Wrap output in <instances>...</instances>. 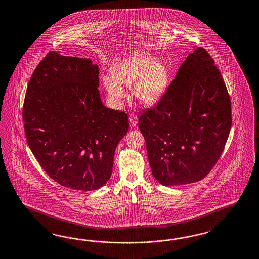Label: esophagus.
<instances>
[{
	"label": "esophagus",
	"instance_id": "1",
	"mask_svg": "<svg viewBox=\"0 0 259 259\" xmlns=\"http://www.w3.org/2000/svg\"><path fill=\"white\" fill-rule=\"evenodd\" d=\"M128 120H130V123H131V125H133V126H137V124H138V118H137V116H136V115H134V114L130 115Z\"/></svg>",
	"mask_w": 259,
	"mask_h": 259
}]
</instances>
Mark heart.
I'll return each instance as SVG.
<instances>
[{
	"label": "heart",
	"instance_id": "b5f03b06",
	"mask_svg": "<svg viewBox=\"0 0 259 259\" xmlns=\"http://www.w3.org/2000/svg\"><path fill=\"white\" fill-rule=\"evenodd\" d=\"M102 87L110 103L121 105L126 98L122 85L131 87L133 97L146 106H152L162 99L169 83L165 64L151 54H141L111 68V73L101 75Z\"/></svg>",
	"mask_w": 259,
	"mask_h": 259
}]
</instances>
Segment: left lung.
Returning <instances> with one entry per match:
<instances>
[{
  "instance_id": "left-lung-1",
  "label": "left lung",
  "mask_w": 259,
  "mask_h": 259,
  "mask_svg": "<svg viewBox=\"0 0 259 259\" xmlns=\"http://www.w3.org/2000/svg\"><path fill=\"white\" fill-rule=\"evenodd\" d=\"M231 125L226 83L211 56L197 48L157 106L140 115L154 178L167 187L204 179L218 161Z\"/></svg>"
}]
</instances>
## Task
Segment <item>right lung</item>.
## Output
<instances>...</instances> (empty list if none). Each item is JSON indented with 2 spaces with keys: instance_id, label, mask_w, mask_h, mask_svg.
Instances as JSON below:
<instances>
[{
  "instance_id": "obj_1",
  "label": "right lung",
  "mask_w": 259,
  "mask_h": 259,
  "mask_svg": "<svg viewBox=\"0 0 259 259\" xmlns=\"http://www.w3.org/2000/svg\"><path fill=\"white\" fill-rule=\"evenodd\" d=\"M99 84L91 60L53 51L34 69L23 103L35 159L54 181L78 191L106 184L115 148L128 131L126 113L102 104Z\"/></svg>"
}]
</instances>
